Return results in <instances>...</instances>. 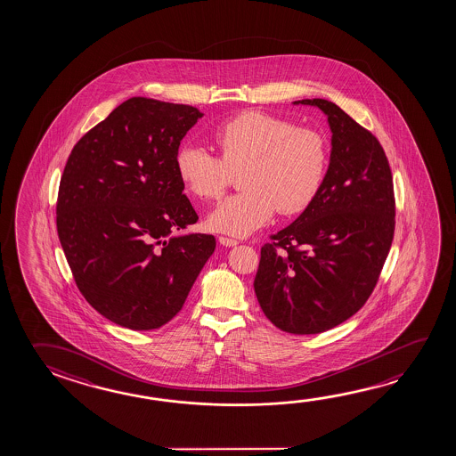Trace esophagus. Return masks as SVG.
I'll return each instance as SVG.
<instances>
[{
  "instance_id": "obj_1",
  "label": "esophagus",
  "mask_w": 456,
  "mask_h": 456,
  "mask_svg": "<svg viewBox=\"0 0 456 456\" xmlns=\"http://www.w3.org/2000/svg\"><path fill=\"white\" fill-rule=\"evenodd\" d=\"M219 243L224 245V247H235L239 241L235 239H229V237H219Z\"/></svg>"
}]
</instances>
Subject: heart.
<instances>
[{
    "instance_id": "b5f03b06",
    "label": "heart",
    "mask_w": 456,
    "mask_h": 456,
    "mask_svg": "<svg viewBox=\"0 0 456 456\" xmlns=\"http://www.w3.org/2000/svg\"><path fill=\"white\" fill-rule=\"evenodd\" d=\"M219 157L187 144L176 154V172L191 194L216 200L240 173L239 194L209 213V227L245 237L278 213L305 211L322 191L329 165L326 136L292 120L261 111L241 112L213 132Z\"/></svg>"
}]
</instances>
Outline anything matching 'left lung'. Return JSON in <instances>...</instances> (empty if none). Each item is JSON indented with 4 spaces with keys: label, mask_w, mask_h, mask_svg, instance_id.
<instances>
[{
    "label": "left lung",
    "mask_w": 456,
    "mask_h": 456,
    "mask_svg": "<svg viewBox=\"0 0 456 456\" xmlns=\"http://www.w3.org/2000/svg\"><path fill=\"white\" fill-rule=\"evenodd\" d=\"M328 116L332 150L314 202L261 248L254 291L262 312L289 334H320L370 297L395 237L393 175L380 142L336 103Z\"/></svg>",
    "instance_id": "obj_1"
}]
</instances>
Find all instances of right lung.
<instances>
[{
	"label": "right lung",
	"instance_id": "right-lung-1",
	"mask_svg": "<svg viewBox=\"0 0 456 456\" xmlns=\"http://www.w3.org/2000/svg\"><path fill=\"white\" fill-rule=\"evenodd\" d=\"M202 112L128 98L90 128L68 157L57 232L76 286L110 322L160 328L180 312L216 248L197 223L176 172L180 142Z\"/></svg>",
	"mask_w": 456,
	"mask_h": 456
}]
</instances>
